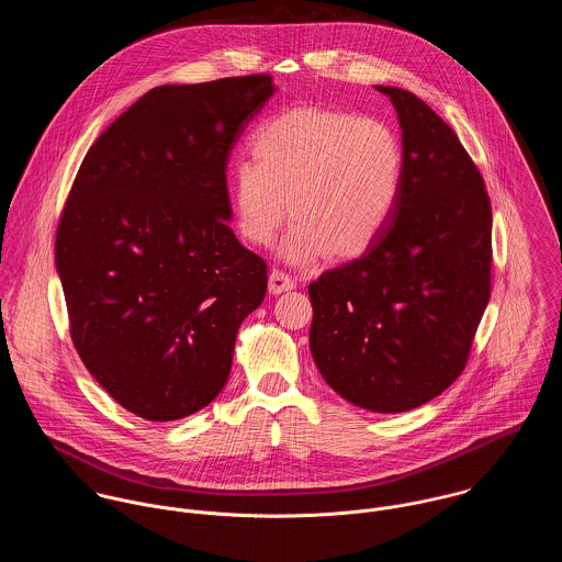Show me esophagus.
<instances>
[{
    "mask_svg": "<svg viewBox=\"0 0 562 562\" xmlns=\"http://www.w3.org/2000/svg\"><path fill=\"white\" fill-rule=\"evenodd\" d=\"M268 288H270L272 294H281V292L294 290L296 281L288 272H283V270H272L270 277H268Z\"/></svg>",
    "mask_w": 562,
    "mask_h": 562,
    "instance_id": "34e87169",
    "label": "esophagus"
}]
</instances>
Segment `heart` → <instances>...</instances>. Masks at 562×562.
I'll list each match as a JSON object with an SVG mask.
<instances>
[{
    "mask_svg": "<svg viewBox=\"0 0 562 562\" xmlns=\"http://www.w3.org/2000/svg\"><path fill=\"white\" fill-rule=\"evenodd\" d=\"M250 156L229 172L236 227L244 240L266 246L290 210L294 223L281 252L294 263L366 252L398 207L401 138L376 116L290 108L252 132Z\"/></svg>",
    "mask_w": 562,
    "mask_h": 562,
    "instance_id": "heart-1",
    "label": "heart"
}]
</instances>
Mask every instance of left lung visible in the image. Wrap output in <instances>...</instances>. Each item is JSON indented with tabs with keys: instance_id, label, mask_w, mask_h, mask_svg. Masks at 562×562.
Masks as SVG:
<instances>
[{
	"instance_id": "left-lung-1",
	"label": "left lung",
	"mask_w": 562,
	"mask_h": 562,
	"mask_svg": "<svg viewBox=\"0 0 562 562\" xmlns=\"http://www.w3.org/2000/svg\"><path fill=\"white\" fill-rule=\"evenodd\" d=\"M398 112V207L359 259L310 285V346L324 381L376 413L446 392L465 370L491 296V201L454 130L408 90Z\"/></svg>"
}]
</instances>
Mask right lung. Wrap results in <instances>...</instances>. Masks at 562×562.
Wrapping results in <instances>:
<instances>
[{
	"label": "right lung",
	"instance_id": "right-lung-1",
	"mask_svg": "<svg viewBox=\"0 0 562 562\" xmlns=\"http://www.w3.org/2000/svg\"><path fill=\"white\" fill-rule=\"evenodd\" d=\"M274 92L266 74L143 94L88 149L56 234L69 330L94 381L151 422L225 387L266 261L227 221V161Z\"/></svg>",
	"mask_w": 562,
	"mask_h": 562
}]
</instances>
